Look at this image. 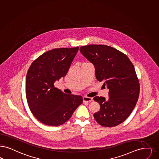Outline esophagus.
Returning a JSON list of instances; mask_svg holds the SVG:
<instances>
[{"mask_svg":"<svg viewBox=\"0 0 159 159\" xmlns=\"http://www.w3.org/2000/svg\"><path fill=\"white\" fill-rule=\"evenodd\" d=\"M83 102H91V101H93V99L92 98H90V97L84 96L83 98Z\"/></svg>","mask_w":159,"mask_h":159,"instance_id":"34e87169","label":"esophagus"}]
</instances>
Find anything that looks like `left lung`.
<instances>
[{
    "mask_svg": "<svg viewBox=\"0 0 159 159\" xmlns=\"http://www.w3.org/2000/svg\"><path fill=\"white\" fill-rule=\"evenodd\" d=\"M80 51L95 66L96 79L109 89L107 100L95 96L100 111L93 116L103 127L116 126L131 114L139 99L140 83L133 64L121 51L105 45L82 46Z\"/></svg>",
    "mask_w": 159,
    "mask_h": 159,
    "instance_id": "1",
    "label": "left lung"
}]
</instances>
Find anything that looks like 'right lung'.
<instances>
[{
    "instance_id": "right-lung-1",
    "label": "right lung",
    "mask_w": 159,
    "mask_h": 159,
    "mask_svg": "<svg viewBox=\"0 0 159 159\" xmlns=\"http://www.w3.org/2000/svg\"><path fill=\"white\" fill-rule=\"evenodd\" d=\"M78 50L76 47L47 51L32 62L27 72L25 92L28 107L38 121L47 125L63 124L82 103V96L66 94L54 85L66 75Z\"/></svg>"
}]
</instances>
